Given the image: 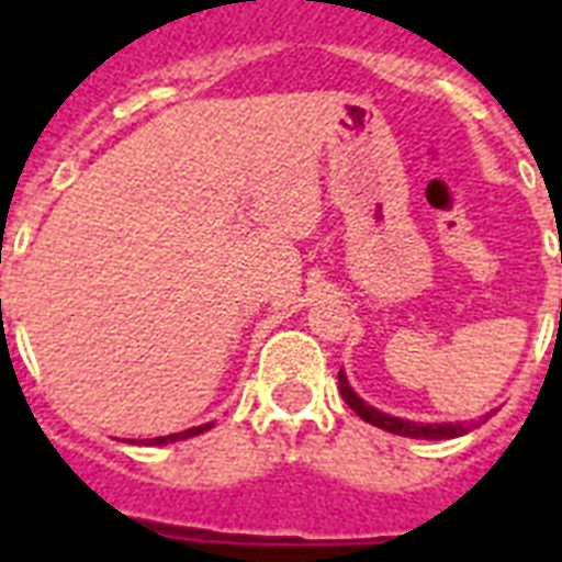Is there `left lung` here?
<instances>
[{
  "instance_id": "1",
  "label": "left lung",
  "mask_w": 562,
  "mask_h": 562,
  "mask_svg": "<svg viewBox=\"0 0 562 562\" xmlns=\"http://www.w3.org/2000/svg\"><path fill=\"white\" fill-rule=\"evenodd\" d=\"M338 391H341L344 402L350 405L356 414H359L364 423L375 428H384V431H391V435L400 437H414V440H452V437H461L467 431L479 426V423H414V419H402V417H391V414H384V411L373 408L368 402L361 400L359 393L350 387V379L347 373H338Z\"/></svg>"
}]
</instances>
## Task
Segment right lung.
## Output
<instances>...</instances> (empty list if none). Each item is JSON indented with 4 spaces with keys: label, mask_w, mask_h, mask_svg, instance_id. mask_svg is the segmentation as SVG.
Listing matches in <instances>:
<instances>
[{
    "label": "right lung",
    "mask_w": 562,
    "mask_h": 562,
    "mask_svg": "<svg viewBox=\"0 0 562 562\" xmlns=\"http://www.w3.org/2000/svg\"><path fill=\"white\" fill-rule=\"evenodd\" d=\"M212 423H203V426H194L187 428V431H178V435H169V437H151V440H145V446H166V443H178V440H187V437L194 435H203V431H210ZM134 443V440H131Z\"/></svg>",
    "instance_id": "1"
}]
</instances>
